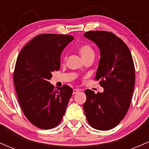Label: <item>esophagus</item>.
<instances>
[{"label":"esophagus","instance_id":"1","mask_svg":"<svg viewBox=\"0 0 149 149\" xmlns=\"http://www.w3.org/2000/svg\"><path fill=\"white\" fill-rule=\"evenodd\" d=\"M78 92H79V90H78V89H73V95H76V94L78 93Z\"/></svg>","mask_w":149,"mask_h":149}]
</instances>
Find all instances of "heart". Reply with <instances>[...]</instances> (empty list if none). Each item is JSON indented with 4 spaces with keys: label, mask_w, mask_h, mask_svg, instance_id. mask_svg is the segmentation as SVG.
Returning a JSON list of instances; mask_svg holds the SVG:
<instances>
[{
    "label": "heart",
    "mask_w": 149,
    "mask_h": 149,
    "mask_svg": "<svg viewBox=\"0 0 149 149\" xmlns=\"http://www.w3.org/2000/svg\"><path fill=\"white\" fill-rule=\"evenodd\" d=\"M78 52L80 53V56L84 60L88 59V58L95 57V52H94L92 47L90 45H87V44L80 46L79 48H78ZM66 57L65 55L64 57V60H66Z\"/></svg>",
    "instance_id": "1"
}]
</instances>
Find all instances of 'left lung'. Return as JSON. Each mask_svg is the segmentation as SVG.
Listing matches in <instances>:
<instances>
[{"label": "left lung", "mask_w": 149, "mask_h": 149, "mask_svg": "<svg viewBox=\"0 0 149 149\" xmlns=\"http://www.w3.org/2000/svg\"><path fill=\"white\" fill-rule=\"evenodd\" d=\"M83 36L100 49L95 79L104 88L102 93L85 90L83 109L92 127L109 130L119 124L129 109L135 84L134 61L127 46L111 32L91 31Z\"/></svg>", "instance_id": "left-lung-1"}]
</instances>
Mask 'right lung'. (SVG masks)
I'll return each mask as SVG.
<instances>
[{
    "label": "right lung",
    "instance_id": "add662e5",
    "mask_svg": "<svg viewBox=\"0 0 149 149\" xmlns=\"http://www.w3.org/2000/svg\"><path fill=\"white\" fill-rule=\"evenodd\" d=\"M73 36L40 34L19 54L14 71L17 95L24 114L33 125L51 129L59 124L73 93L66 85L54 90L49 80L60 69L62 51Z\"/></svg>",
    "mask_w": 149,
    "mask_h": 149
}]
</instances>
